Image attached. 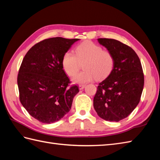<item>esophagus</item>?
<instances>
[{"label": "esophagus", "mask_w": 160, "mask_h": 160, "mask_svg": "<svg viewBox=\"0 0 160 160\" xmlns=\"http://www.w3.org/2000/svg\"><path fill=\"white\" fill-rule=\"evenodd\" d=\"M78 87H79L80 90H82L84 89V87H85V85H84V84H80V85L78 86Z\"/></svg>", "instance_id": "1"}]
</instances>
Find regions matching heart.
I'll list each match as a JSON object with an SVG mask.
<instances>
[{"label": "heart", "mask_w": 160, "mask_h": 160, "mask_svg": "<svg viewBox=\"0 0 160 160\" xmlns=\"http://www.w3.org/2000/svg\"><path fill=\"white\" fill-rule=\"evenodd\" d=\"M83 62L84 71L75 75L80 63ZM62 64L68 76L75 75L72 78L73 83L85 84L96 78L102 79L108 76L113 67L114 58L110 52L102 50L100 46L87 41L76 47V55L71 52L64 53Z\"/></svg>", "instance_id": "heart-1"}]
</instances>
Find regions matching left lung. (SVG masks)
Masks as SVG:
<instances>
[{
	"label": "left lung",
	"mask_w": 160,
	"mask_h": 160,
	"mask_svg": "<svg viewBox=\"0 0 160 160\" xmlns=\"http://www.w3.org/2000/svg\"><path fill=\"white\" fill-rule=\"evenodd\" d=\"M114 58L113 69L99 83L93 107L103 120L119 122L128 117L140 102L144 78L141 62L130 47L117 40L98 38Z\"/></svg>",
	"instance_id": "8db88e82"
}]
</instances>
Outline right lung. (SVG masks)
<instances>
[{"label": "right lung", "mask_w": 160, "mask_h": 160, "mask_svg": "<svg viewBox=\"0 0 160 160\" xmlns=\"http://www.w3.org/2000/svg\"><path fill=\"white\" fill-rule=\"evenodd\" d=\"M80 39L51 38L36 44L24 57L17 78L20 100L36 120L51 124L69 112L76 85L68 87L70 80L62 60L74 42Z\"/></svg>", "instance_id": "obj_1"}]
</instances>
